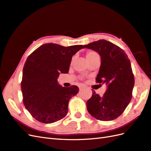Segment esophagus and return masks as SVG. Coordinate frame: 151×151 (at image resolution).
<instances>
[{
    "mask_svg": "<svg viewBox=\"0 0 151 151\" xmlns=\"http://www.w3.org/2000/svg\"><path fill=\"white\" fill-rule=\"evenodd\" d=\"M83 88V86H80V87H79V89L81 91V90H82Z\"/></svg>",
    "mask_w": 151,
    "mask_h": 151,
    "instance_id": "1",
    "label": "esophagus"
}]
</instances>
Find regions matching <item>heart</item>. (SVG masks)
<instances>
[{
    "instance_id": "obj_1",
    "label": "heart",
    "mask_w": 151,
    "mask_h": 151,
    "mask_svg": "<svg viewBox=\"0 0 151 151\" xmlns=\"http://www.w3.org/2000/svg\"><path fill=\"white\" fill-rule=\"evenodd\" d=\"M98 55L96 52H88L86 54V59L87 60V61L88 62L90 60L92 59L93 58H94L95 57L98 56Z\"/></svg>"
}]
</instances>
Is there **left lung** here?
I'll return each mask as SVG.
<instances>
[{"label":"left lung","mask_w":151,"mask_h":151,"mask_svg":"<svg viewBox=\"0 0 151 151\" xmlns=\"http://www.w3.org/2000/svg\"><path fill=\"white\" fill-rule=\"evenodd\" d=\"M84 46L101 56V66L96 80L107 85L102 97L92 92L86 103L87 110L96 119L112 121L124 112L132 98L134 79L130 60L122 49L105 40Z\"/></svg>","instance_id":"left-lung-1"}]
</instances>
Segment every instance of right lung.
I'll use <instances>...</instances> for the list:
<instances>
[{
    "mask_svg": "<svg viewBox=\"0 0 151 151\" xmlns=\"http://www.w3.org/2000/svg\"><path fill=\"white\" fill-rule=\"evenodd\" d=\"M84 48L55 43L41 45L28 57L23 69L21 89L26 109L39 122L50 124L64 118L78 87H62L57 78L67 73L73 55Z\"/></svg>",
    "mask_w": 151,
    "mask_h": 151,
    "instance_id": "right-lung-1",
    "label": "right lung"
}]
</instances>
